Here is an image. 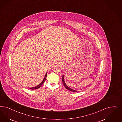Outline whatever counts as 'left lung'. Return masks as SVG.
Wrapping results in <instances>:
<instances>
[{"mask_svg": "<svg viewBox=\"0 0 122 122\" xmlns=\"http://www.w3.org/2000/svg\"><path fill=\"white\" fill-rule=\"evenodd\" d=\"M62 82H63V85L64 86L65 88H66V89H68L69 90H70V91L73 92H77V90H74V89H72L71 88L68 87V86L66 85V83H65V81H64V75H63V77H62Z\"/></svg>", "mask_w": 122, "mask_h": 122, "instance_id": "left-lung-1", "label": "left lung"}]
</instances>
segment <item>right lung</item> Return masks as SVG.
Masks as SVG:
<instances>
[{
    "label": "right lung",
    "instance_id": "1",
    "mask_svg": "<svg viewBox=\"0 0 122 122\" xmlns=\"http://www.w3.org/2000/svg\"><path fill=\"white\" fill-rule=\"evenodd\" d=\"M47 73H46V74H45V76H44V79L43 80V81H42V82L40 83V84H39L38 85H37V86H35V87H33V88H30V89L33 90V89H38V88H40V87L41 86V85H42L44 83V81H45V79H46V77H47Z\"/></svg>",
    "mask_w": 122,
    "mask_h": 122
}]
</instances>
